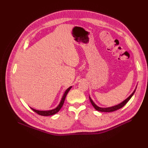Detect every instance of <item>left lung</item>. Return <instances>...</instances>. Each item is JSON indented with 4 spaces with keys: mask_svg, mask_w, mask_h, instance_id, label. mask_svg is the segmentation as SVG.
<instances>
[{
    "mask_svg": "<svg viewBox=\"0 0 148 148\" xmlns=\"http://www.w3.org/2000/svg\"><path fill=\"white\" fill-rule=\"evenodd\" d=\"M137 88V86H136ZM136 89L134 90V91L133 92V93L131 94V95L128 97V98H127L126 99H125V100H123L122 102H121L120 103H119V104L118 105H116V106H112V107H109V108H100V107H99L98 106H97L95 103H94V102L92 100V99H91V97L89 96V99H90V100L91 103H92V106H93V108H95L97 111H100V112H112V111H116V110H118L119 109H120L121 108H123L126 103L128 102V100H129L131 97L133 96V95L134 94L135 92H136Z\"/></svg>",
    "mask_w": 148,
    "mask_h": 148,
    "instance_id": "1",
    "label": "left lung"
}]
</instances>
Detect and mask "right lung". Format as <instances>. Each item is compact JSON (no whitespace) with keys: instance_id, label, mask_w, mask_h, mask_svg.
<instances>
[{"instance_id":"obj_1","label":"right lung","mask_w":148,"mask_h":148,"mask_svg":"<svg viewBox=\"0 0 148 148\" xmlns=\"http://www.w3.org/2000/svg\"><path fill=\"white\" fill-rule=\"evenodd\" d=\"M71 88H72V86H70L69 88H68L67 90H65V92H64V95H63V96L62 97V99L60 100V102L59 104L58 105V106L56 107V108L53 109H51V110H48V111H39V110L34 109H33L32 108H30L32 109V110H33L34 112H36L38 114L41 115V116H51V115H53V114H56V113H57L60 111V109L62 108V107L63 104H64V103L65 97H66V96H67L68 92H69V90L71 89Z\"/></svg>"}]
</instances>
